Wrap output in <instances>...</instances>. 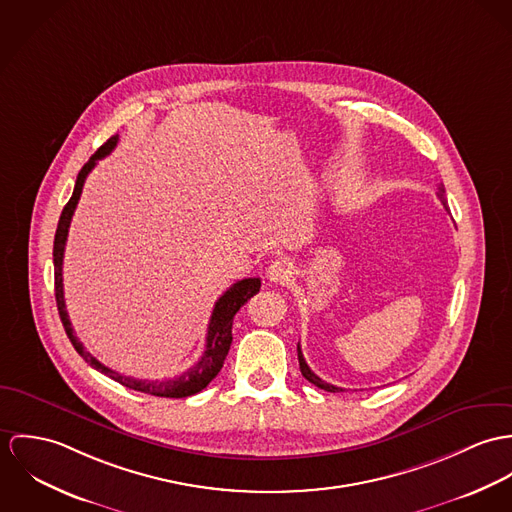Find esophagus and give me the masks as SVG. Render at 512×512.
Instances as JSON below:
<instances>
[{
	"instance_id": "34e87169",
	"label": "esophagus",
	"mask_w": 512,
	"mask_h": 512,
	"mask_svg": "<svg viewBox=\"0 0 512 512\" xmlns=\"http://www.w3.org/2000/svg\"><path fill=\"white\" fill-rule=\"evenodd\" d=\"M267 279L271 283L284 284L292 279V265L286 259H277L267 269Z\"/></svg>"
}]
</instances>
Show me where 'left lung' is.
Returning a JSON list of instances; mask_svg holds the SVG:
<instances>
[{
  "label": "left lung",
  "mask_w": 512,
  "mask_h": 512,
  "mask_svg": "<svg viewBox=\"0 0 512 512\" xmlns=\"http://www.w3.org/2000/svg\"><path fill=\"white\" fill-rule=\"evenodd\" d=\"M438 198L442 200V204H444V208L448 210V202H446V190H444V184H440L438 186ZM298 363H300V371H302V375H304V379H308L312 385H316L318 389H324V391H328V393H340L343 389L340 387H336V385H330V383H326V381H322L318 375H314V371L306 365V361H304V355H302V349H300V343H298Z\"/></svg>",
  "instance_id": "obj_1"
}]
</instances>
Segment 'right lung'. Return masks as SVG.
Wrapping results in <instances>:
<instances>
[{
    "label": "right lung",
    "mask_w": 512,
    "mask_h": 512,
    "mask_svg": "<svg viewBox=\"0 0 512 512\" xmlns=\"http://www.w3.org/2000/svg\"><path fill=\"white\" fill-rule=\"evenodd\" d=\"M119 141V135L110 137L92 157L90 161L82 167V171L78 172L76 184H74V192L68 200V204L64 206L60 220H58L57 233H55V247H53V263H55V296H57L58 314L62 320V326L66 330L68 340L72 341L74 349L80 353V357L90 363L94 369H98L100 373L108 375L110 379L117 381L119 385L145 393V395H153V397L165 398H184L190 395L200 393L202 389H206L210 385V381L220 373V369L224 367L226 355H228L229 345H231V326H233V316L239 312V308L259 292L261 281L259 279H243L237 281L233 286H229L228 290L220 296V300L214 306L210 324H208V336H206V349L204 355L200 357V361L196 365H192L188 371H184L178 377L172 379H163V381H147V379H133V377H125L121 373H117L114 369L106 367L104 363H100L92 353H88L82 345V341L74 336L72 324L68 320V312H66V304H64V288H62V259H64V245H66V237H68V228H70V220L74 216L76 204L80 200L82 194V186L86 182V176L96 167V163L100 159H104L106 155H110L115 149Z\"/></svg>",
    "instance_id": "obj_1"
}]
</instances>
